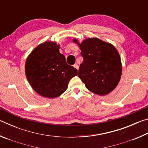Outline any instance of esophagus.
<instances>
[{
	"instance_id": "esophagus-1",
	"label": "esophagus",
	"mask_w": 148,
	"mask_h": 148,
	"mask_svg": "<svg viewBox=\"0 0 148 148\" xmlns=\"http://www.w3.org/2000/svg\"><path fill=\"white\" fill-rule=\"evenodd\" d=\"M74 67L75 69H76L77 70H78L79 66H78V65H77V64H74Z\"/></svg>"
}]
</instances>
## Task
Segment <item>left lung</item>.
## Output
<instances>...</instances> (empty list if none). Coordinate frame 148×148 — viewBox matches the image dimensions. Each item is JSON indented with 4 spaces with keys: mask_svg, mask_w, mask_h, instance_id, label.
<instances>
[{
    "mask_svg": "<svg viewBox=\"0 0 148 148\" xmlns=\"http://www.w3.org/2000/svg\"><path fill=\"white\" fill-rule=\"evenodd\" d=\"M84 61L78 76L86 88L98 95H106L116 88L121 79L122 64L116 47L98 38H89L79 43Z\"/></svg>",
    "mask_w": 148,
    "mask_h": 148,
    "instance_id": "1",
    "label": "left lung"
}]
</instances>
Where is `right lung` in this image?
<instances>
[{
    "label": "right lung",
    "mask_w": 148,
    "mask_h": 148,
    "mask_svg": "<svg viewBox=\"0 0 148 148\" xmlns=\"http://www.w3.org/2000/svg\"><path fill=\"white\" fill-rule=\"evenodd\" d=\"M59 48L56 42L46 41L35 47L26 59L27 80L37 93L46 98L60 96L71 79L77 75V70L66 63Z\"/></svg>",
    "instance_id": "right-lung-1"
}]
</instances>
